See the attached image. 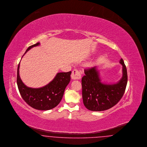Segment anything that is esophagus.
<instances>
[{
    "label": "esophagus",
    "instance_id": "obj_1",
    "mask_svg": "<svg viewBox=\"0 0 147 147\" xmlns=\"http://www.w3.org/2000/svg\"><path fill=\"white\" fill-rule=\"evenodd\" d=\"M71 77L72 79H74V80L80 79V78H81L80 72L77 69H74L72 71L71 74Z\"/></svg>",
    "mask_w": 147,
    "mask_h": 147
}]
</instances>
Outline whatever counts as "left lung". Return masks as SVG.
Wrapping results in <instances>:
<instances>
[{
    "label": "left lung",
    "instance_id": "left-lung-1",
    "mask_svg": "<svg viewBox=\"0 0 147 147\" xmlns=\"http://www.w3.org/2000/svg\"><path fill=\"white\" fill-rule=\"evenodd\" d=\"M123 76L115 84H107L101 82L96 67L84 69L85 76L82 79V96L85 107L92 111H103L111 108L118 103L124 93L128 76L123 59Z\"/></svg>",
    "mask_w": 147,
    "mask_h": 147
}]
</instances>
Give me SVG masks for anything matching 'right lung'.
<instances>
[{
    "instance_id": "1",
    "label": "right lung",
    "mask_w": 147,
    "mask_h": 147,
    "mask_svg": "<svg viewBox=\"0 0 147 147\" xmlns=\"http://www.w3.org/2000/svg\"><path fill=\"white\" fill-rule=\"evenodd\" d=\"M39 45V43H37L29 47L24 54L33 47ZM19 66L20 63L17 69L18 87L20 95L26 103L35 109L40 111L50 110L57 106L61 102L65 89L70 81L71 71L58 73L47 85L42 88H32L26 86L21 80Z\"/></svg>"
}]
</instances>
